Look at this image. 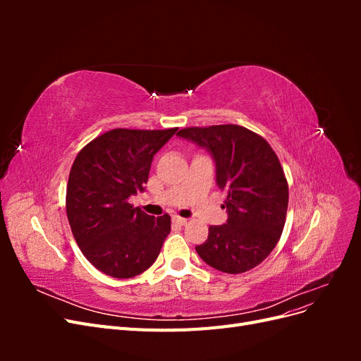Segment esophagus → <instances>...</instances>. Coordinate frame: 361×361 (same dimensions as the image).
Instances as JSON below:
<instances>
[{
    "label": "esophagus",
    "instance_id": "obj_1",
    "mask_svg": "<svg viewBox=\"0 0 361 361\" xmlns=\"http://www.w3.org/2000/svg\"><path fill=\"white\" fill-rule=\"evenodd\" d=\"M173 223L174 224H179V226H185V224L188 223V220H187V218L179 216V215H173Z\"/></svg>",
    "mask_w": 361,
    "mask_h": 361
}]
</instances>
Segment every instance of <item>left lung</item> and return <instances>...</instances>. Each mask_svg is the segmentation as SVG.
I'll list each match as a JSON object with an SVG mask.
<instances>
[{"label": "left lung", "instance_id": "8db88e82", "mask_svg": "<svg viewBox=\"0 0 361 361\" xmlns=\"http://www.w3.org/2000/svg\"><path fill=\"white\" fill-rule=\"evenodd\" d=\"M178 135L211 150L216 183L227 191V223L209 226V236L195 251L227 274L253 269L274 250L286 223L289 187L276 152L239 125L191 126Z\"/></svg>", "mask_w": 361, "mask_h": 361}]
</instances>
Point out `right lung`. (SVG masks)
I'll return each instance as SVG.
<instances>
[{"mask_svg": "<svg viewBox=\"0 0 361 361\" xmlns=\"http://www.w3.org/2000/svg\"><path fill=\"white\" fill-rule=\"evenodd\" d=\"M176 130L111 129L85 145L72 164L68 220L85 259L106 276L141 274L170 233L169 214L147 215L129 197L145 190L154 155Z\"/></svg>", "mask_w": 361, "mask_h": 361, "instance_id": "right-lung-1", "label": "right lung"}]
</instances>
